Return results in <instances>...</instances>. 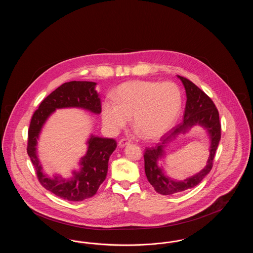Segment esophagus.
I'll use <instances>...</instances> for the list:
<instances>
[{
    "instance_id": "obj_1",
    "label": "esophagus",
    "mask_w": 253,
    "mask_h": 253,
    "mask_svg": "<svg viewBox=\"0 0 253 253\" xmlns=\"http://www.w3.org/2000/svg\"><path fill=\"white\" fill-rule=\"evenodd\" d=\"M130 140L128 139V138H122V139H121L120 141H119V146L120 147H124V146H126V145H129L130 144Z\"/></svg>"
}]
</instances>
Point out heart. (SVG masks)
Returning <instances> with one entry per match:
<instances>
[{
    "label": "heart",
    "instance_id": "1",
    "mask_svg": "<svg viewBox=\"0 0 253 253\" xmlns=\"http://www.w3.org/2000/svg\"><path fill=\"white\" fill-rule=\"evenodd\" d=\"M111 102L101 108L103 124L112 132L124 128L132 117V126L145 139H157L176 121L182 104L181 92L172 83L132 81L118 86Z\"/></svg>",
    "mask_w": 253,
    "mask_h": 253
}]
</instances>
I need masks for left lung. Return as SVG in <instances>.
I'll return each mask as SVG.
<instances>
[{
    "instance_id": "obj_1",
    "label": "left lung",
    "mask_w": 253,
    "mask_h": 253,
    "mask_svg": "<svg viewBox=\"0 0 253 253\" xmlns=\"http://www.w3.org/2000/svg\"><path fill=\"white\" fill-rule=\"evenodd\" d=\"M183 83L187 102L184 113V120L176 125L168 136L161 139V144L146 148L144 154L145 173L150 184L160 194L169 195L181 193L198 185L213 166V159L221 138V123L219 113L211 98L188 79L178 76ZM199 124L205 126L211 137L210 157L206 167L197 175L183 181H174L169 179L158 162L164 155L163 149L168 142L180 132H186L193 125Z\"/></svg>"
}]
</instances>
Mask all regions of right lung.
<instances>
[{
	"mask_svg": "<svg viewBox=\"0 0 253 253\" xmlns=\"http://www.w3.org/2000/svg\"><path fill=\"white\" fill-rule=\"evenodd\" d=\"M96 84L92 82L74 81L60 85L41 102L28 129L27 154L36 169L38 180L49 192L68 201H83L96 194L106 178L109 157L117 148V141L92 135L88 140L87 153L81 160V170L74 171L70 179H61L60 176L51 179L42 172L37 157V139L44 122L56 109L79 107L99 114L101 105L95 90Z\"/></svg>",
	"mask_w": 253,
	"mask_h": 253,
	"instance_id": "right-lung-1",
	"label": "right lung"
}]
</instances>
